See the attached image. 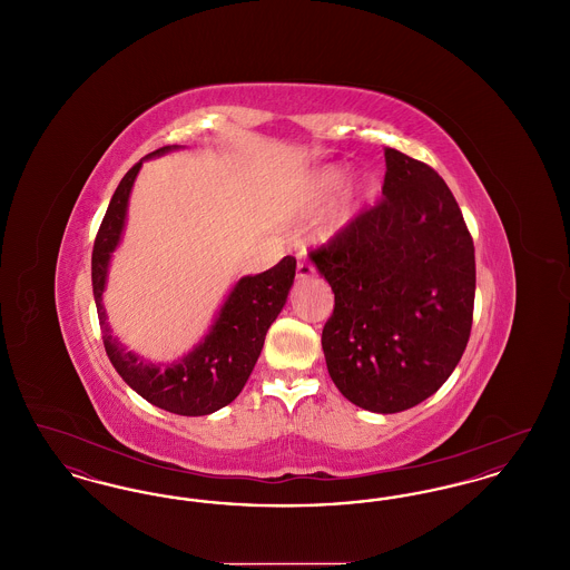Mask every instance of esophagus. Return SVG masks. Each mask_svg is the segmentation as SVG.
<instances>
[{"mask_svg": "<svg viewBox=\"0 0 570 570\" xmlns=\"http://www.w3.org/2000/svg\"><path fill=\"white\" fill-rule=\"evenodd\" d=\"M316 273V267L309 263V261H305V258H301L297 263V277L298 279H307V277H312Z\"/></svg>", "mask_w": 570, "mask_h": 570, "instance_id": "34e87169", "label": "esophagus"}]
</instances>
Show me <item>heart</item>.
I'll list each match as a JSON object with an SVG mask.
<instances>
[{
    "instance_id": "heart-1",
    "label": "heart",
    "mask_w": 570,
    "mask_h": 570,
    "mask_svg": "<svg viewBox=\"0 0 570 570\" xmlns=\"http://www.w3.org/2000/svg\"><path fill=\"white\" fill-rule=\"evenodd\" d=\"M346 181H348V168L335 166V164L323 166V168L309 173L307 177H303V181L298 184L297 188L298 216H316L318 212H323L326 205L335 198V194L344 188ZM372 191H374V186L370 181H363L356 190L348 191L333 214L331 228H340L346 222H351L354 214L361 209L363 200H367L372 196Z\"/></svg>"
}]
</instances>
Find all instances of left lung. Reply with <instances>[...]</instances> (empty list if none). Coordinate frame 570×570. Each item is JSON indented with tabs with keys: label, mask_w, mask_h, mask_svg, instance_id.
<instances>
[{
	"label": "left lung",
	"mask_w": 570,
	"mask_h": 570,
	"mask_svg": "<svg viewBox=\"0 0 570 570\" xmlns=\"http://www.w3.org/2000/svg\"><path fill=\"white\" fill-rule=\"evenodd\" d=\"M382 200L309 258L335 295L328 376L354 406L393 414L446 382L465 351L474 244L432 166L386 147Z\"/></svg>",
	"instance_id": "obj_1"
}]
</instances>
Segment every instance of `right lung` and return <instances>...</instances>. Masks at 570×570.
Here are the masks:
<instances>
[{
    "label": "right lung",
    "instance_id": "add662e5",
    "mask_svg": "<svg viewBox=\"0 0 570 570\" xmlns=\"http://www.w3.org/2000/svg\"><path fill=\"white\" fill-rule=\"evenodd\" d=\"M170 149H177V145L160 147L147 158L163 156ZM142 160L119 181L94 242L91 286L105 351L117 374L149 404L181 416L212 414L242 393L261 356L265 335L295 282L297 261L284 256L269 272L242 277L219 307L209 333L184 358L156 365L128 351L110 331L102 293L107 288L110 256L124 235L130 191Z\"/></svg>",
    "mask_w": 570,
    "mask_h": 570
}]
</instances>
